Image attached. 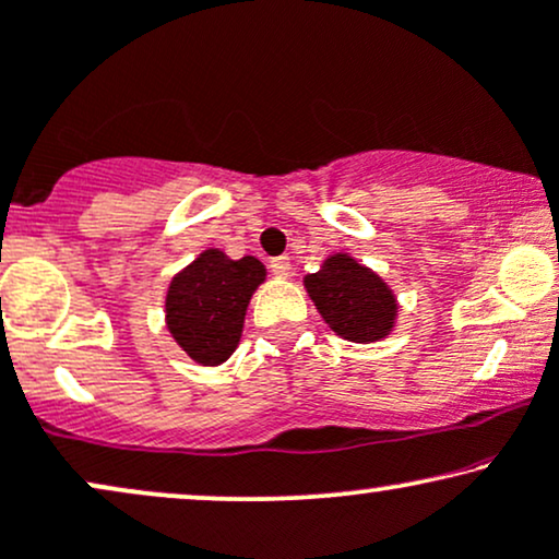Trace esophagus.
Instances as JSON below:
<instances>
[{
    "instance_id": "esophagus-1",
    "label": "esophagus",
    "mask_w": 559,
    "mask_h": 559,
    "mask_svg": "<svg viewBox=\"0 0 559 559\" xmlns=\"http://www.w3.org/2000/svg\"><path fill=\"white\" fill-rule=\"evenodd\" d=\"M271 271L275 278H288L292 275V258L288 255H278L271 260Z\"/></svg>"
}]
</instances>
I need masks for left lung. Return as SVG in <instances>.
<instances>
[{
	"label": "left lung",
	"instance_id": "1",
	"mask_svg": "<svg viewBox=\"0 0 559 559\" xmlns=\"http://www.w3.org/2000/svg\"><path fill=\"white\" fill-rule=\"evenodd\" d=\"M314 307L337 335L353 343H373L390 335L397 304L384 281L348 255H332L320 271L304 278Z\"/></svg>",
	"mask_w": 559,
	"mask_h": 559
}]
</instances>
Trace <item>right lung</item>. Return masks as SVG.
Segmentation results:
<instances>
[{"instance_id": "1", "label": "right lung", "mask_w": 559, "mask_h": 559, "mask_svg": "<svg viewBox=\"0 0 559 559\" xmlns=\"http://www.w3.org/2000/svg\"><path fill=\"white\" fill-rule=\"evenodd\" d=\"M263 281L265 267L258 258L201 252L167 292V328L180 348L203 366L227 361L242 335L250 296Z\"/></svg>"}]
</instances>
